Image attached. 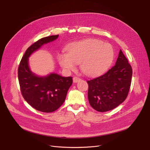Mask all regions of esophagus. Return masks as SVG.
Segmentation results:
<instances>
[{"mask_svg":"<svg viewBox=\"0 0 150 150\" xmlns=\"http://www.w3.org/2000/svg\"><path fill=\"white\" fill-rule=\"evenodd\" d=\"M81 80V79L80 78H78L77 76H75L73 78V81L74 83H77L78 81H80Z\"/></svg>","mask_w":150,"mask_h":150,"instance_id":"1","label":"esophagus"}]
</instances>
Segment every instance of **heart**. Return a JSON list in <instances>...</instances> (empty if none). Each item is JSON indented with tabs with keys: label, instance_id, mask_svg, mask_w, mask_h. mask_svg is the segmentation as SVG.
<instances>
[{
	"label": "heart",
	"instance_id": "1",
	"mask_svg": "<svg viewBox=\"0 0 150 150\" xmlns=\"http://www.w3.org/2000/svg\"><path fill=\"white\" fill-rule=\"evenodd\" d=\"M67 53L58 54L61 66L66 71L73 70L80 64L83 74L88 76L98 75L111 64L114 52L112 47L98 39H88L70 44Z\"/></svg>",
	"mask_w": 150,
	"mask_h": 150
}]
</instances>
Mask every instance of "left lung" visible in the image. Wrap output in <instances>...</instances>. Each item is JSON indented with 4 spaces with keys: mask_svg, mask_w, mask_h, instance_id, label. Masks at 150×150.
I'll list each match as a JSON object with an SVG mask.
<instances>
[{
    "mask_svg": "<svg viewBox=\"0 0 150 150\" xmlns=\"http://www.w3.org/2000/svg\"><path fill=\"white\" fill-rule=\"evenodd\" d=\"M132 75L131 66L120 50L111 69L87 81L91 106L98 112H106L122 103L128 95Z\"/></svg>",
    "mask_w": 150,
    "mask_h": 150,
    "instance_id": "obj_1",
    "label": "left lung"
}]
</instances>
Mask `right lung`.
Wrapping results in <instances>:
<instances>
[{"label":"right lung","instance_id":"right-lung-1","mask_svg":"<svg viewBox=\"0 0 150 150\" xmlns=\"http://www.w3.org/2000/svg\"><path fill=\"white\" fill-rule=\"evenodd\" d=\"M58 35L42 38L27 49L18 67V79L21 93L27 103L43 112H52L64 103L67 91L73 83L72 77H63L57 74L38 76L31 72L28 58L45 44L53 41Z\"/></svg>","mask_w":150,"mask_h":150}]
</instances>
